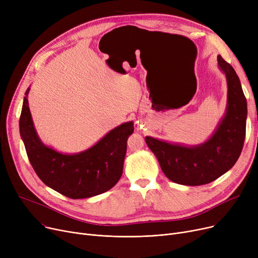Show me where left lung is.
I'll list each match as a JSON object with an SVG mask.
<instances>
[{"label": "left lung", "instance_id": "obj_1", "mask_svg": "<svg viewBox=\"0 0 258 258\" xmlns=\"http://www.w3.org/2000/svg\"><path fill=\"white\" fill-rule=\"evenodd\" d=\"M218 61L227 78L228 104L226 115L212 137L194 147L145 137L147 146L156 155L164 174L174 183L188 186L211 183L232 168L242 151L246 137L247 100L232 66L221 55Z\"/></svg>", "mask_w": 258, "mask_h": 258}]
</instances>
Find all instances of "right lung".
I'll use <instances>...</instances> for the list:
<instances>
[{"label": "right lung", "mask_w": 258, "mask_h": 258, "mask_svg": "<svg viewBox=\"0 0 258 258\" xmlns=\"http://www.w3.org/2000/svg\"><path fill=\"white\" fill-rule=\"evenodd\" d=\"M25 93L20 133L27 156L37 177L47 186L70 199H86L114 187L122 175L126 142L134 132L126 122L107 133L94 146L80 154L62 155L38 139Z\"/></svg>", "instance_id": "right-lung-1"}]
</instances>
